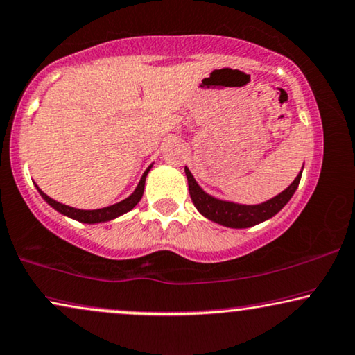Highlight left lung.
<instances>
[{
  "label": "left lung",
  "mask_w": 355,
  "mask_h": 355,
  "mask_svg": "<svg viewBox=\"0 0 355 355\" xmlns=\"http://www.w3.org/2000/svg\"><path fill=\"white\" fill-rule=\"evenodd\" d=\"M184 171H186L189 182V194H191V199L194 202L196 209L199 210L205 218L228 228H250L261 222H266V220H269L270 217H274V215L282 210L284 205L292 199L293 192L297 191L302 178L300 171V174L295 178V181L290 184L285 191L280 192L279 196L272 197V199H269L268 202H262V204L257 205H241L234 204V202L215 199V197L209 196L207 192L202 191V187L196 182L194 176H192L187 168H184Z\"/></svg>",
  "instance_id": "obj_1"
}]
</instances>
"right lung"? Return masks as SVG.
<instances>
[{
    "mask_svg": "<svg viewBox=\"0 0 355 355\" xmlns=\"http://www.w3.org/2000/svg\"><path fill=\"white\" fill-rule=\"evenodd\" d=\"M150 169H151V166L144 173V176H141L140 182H138V186H137L135 191H133L132 196H128L125 200L119 202V204L104 207V209H98V210H81V209H75V207H70V205H65V204H60V202L53 200L52 197H49L47 194H44V192L40 191L39 187H37V191L40 192V196L44 197V200L47 202L49 205H52L55 210L60 211V214L67 215V217H70V218H73V220H78V222H83V223L109 222V220H114V218L121 217V215H123V214H127V211H130V210L133 209V207H135V205L138 204V202H140L141 196H144L146 174H148Z\"/></svg>",
    "mask_w": 355,
    "mask_h": 355,
    "instance_id": "add662e5",
    "label": "right lung"
}]
</instances>
